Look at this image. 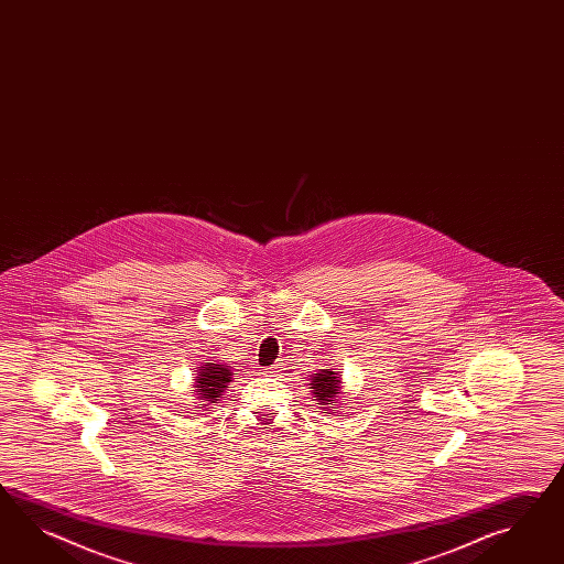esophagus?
Returning <instances> with one entry per match:
<instances>
[{
	"label": "esophagus",
	"mask_w": 564,
	"mask_h": 564,
	"mask_svg": "<svg viewBox=\"0 0 564 564\" xmlns=\"http://www.w3.org/2000/svg\"><path fill=\"white\" fill-rule=\"evenodd\" d=\"M279 369H281V365H273L271 369H267L264 372H279Z\"/></svg>",
	"instance_id": "esophagus-1"
}]
</instances>
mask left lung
<instances>
[{"mask_svg": "<svg viewBox=\"0 0 564 564\" xmlns=\"http://www.w3.org/2000/svg\"><path fill=\"white\" fill-rule=\"evenodd\" d=\"M312 393L314 398L319 401L317 405H322L324 413L330 412V408L335 410L332 413H336V405H340V393H343V381H340V372L334 371V369H319V371L312 375Z\"/></svg>", "mask_w": 564, "mask_h": 564, "instance_id": "obj_1", "label": "left lung"}]
</instances>
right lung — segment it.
<instances>
[{
    "instance_id": "1",
    "label": "right lung",
    "mask_w": 564,
    "mask_h": 564,
    "mask_svg": "<svg viewBox=\"0 0 564 564\" xmlns=\"http://www.w3.org/2000/svg\"><path fill=\"white\" fill-rule=\"evenodd\" d=\"M232 367L220 365V362H204L197 367L195 379H193V393L199 399V403L209 410L212 403H218L224 391L232 381Z\"/></svg>"
}]
</instances>
